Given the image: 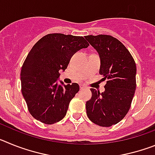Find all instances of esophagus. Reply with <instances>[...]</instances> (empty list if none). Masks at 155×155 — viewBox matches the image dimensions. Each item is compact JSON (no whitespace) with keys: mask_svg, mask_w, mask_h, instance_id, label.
<instances>
[{"mask_svg":"<svg viewBox=\"0 0 155 155\" xmlns=\"http://www.w3.org/2000/svg\"><path fill=\"white\" fill-rule=\"evenodd\" d=\"M86 88V87L84 85H83V84H81L80 85V89L81 90H84V89H85Z\"/></svg>","mask_w":155,"mask_h":155,"instance_id":"34e87169","label":"esophagus"}]
</instances>
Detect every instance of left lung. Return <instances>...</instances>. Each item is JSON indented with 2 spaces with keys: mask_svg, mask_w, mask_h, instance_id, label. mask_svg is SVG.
<instances>
[{
  "mask_svg": "<svg viewBox=\"0 0 155 155\" xmlns=\"http://www.w3.org/2000/svg\"><path fill=\"white\" fill-rule=\"evenodd\" d=\"M100 57L99 74L107 79L105 91L91 88L86 102L87 116L92 123L109 127L118 124L130 108L136 90V64L126 46L108 35H86Z\"/></svg>",
  "mask_w": 155,
  "mask_h": 155,
  "instance_id": "obj_1",
  "label": "left lung"
}]
</instances>
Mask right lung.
Instances as JSON below:
<instances>
[{
  "label": "right lung",
  "mask_w": 155,
  "mask_h": 155,
  "mask_svg": "<svg viewBox=\"0 0 155 155\" xmlns=\"http://www.w3.org/2000/svg\"><path fill=\"white\" fill-rule=\"evenodd\" d=\"M88 46L84 37L53 33L31 48L21 68V84L28 111L35 120L53 124L64 118L79 85H65L62 81L58 84L59 71H65L72 56Z\"/></svg>",
  "instance_id": "right-lung-1"
}]
</instances>
